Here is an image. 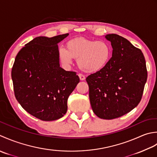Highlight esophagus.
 <instances>
[{
  "label": "esophagus",
  "instance_id": "1",
  "mask_svg": "<svg viewBox=\"0 0 157 157\" xmlns=\"http://www.w3.org/2000/svg\"><path fill=\"white\" fill-rule=\"evenodd\" d=\"M78 76H79V78H80V80H81V81H84V80L85 79V76L82 74H79Z\"/></svg>",
  "mask_w": 157,
  "mask_h": 157
}]
</instances>
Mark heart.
<instances>
[{
	"instance_id": "heart-1",
	"label": "heart",
	"mask_w": 157,
	"mask_h": 157,
	"mask_svg": "<svg viewBox=\"0 0 157 157\" xmlns=\"http://www.w3.org/2000/svg\"><path fill=\"white\" fill-rule=\"evenodd\" d=\"M59 57L63 64L69 66L72 58L78 59V66L82 71L94 73L104 68L112 54L110 43L105 40H89L76 38L69 40L66 49L60 47Z\"/></svg>"
}]
</instances>
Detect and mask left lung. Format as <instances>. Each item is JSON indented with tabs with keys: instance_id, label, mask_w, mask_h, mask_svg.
<instances>
[{
	"instance_id": "obj_1",
	"label": "left lung",
	"mask_w": 157,
	"mask_h": 157,
	"mask_svg": "<svg viewBox=\"0 0 157 157\" xmlns=\"http://www.w3.org/2000/svg\"><path fill=\"white\" fill-rule=\"evenodd\" d=\"M113 55L106 66L86 78L94 113L100 119H114L136 108L141 101L147 80L142 51L116 34L105 35Z\"/></svg>"
}]
</instances>
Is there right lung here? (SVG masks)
Listing matches in <instances>:
<instances>
[{"label":"right lung","instance_id":"obj_1","mask_svg":"<svg viewBox=\"0 0 157 157\" xmlns=\"http://www.w3.org/2000/svg\"><path fill=\"white\" fill-rule=\"evenodd\" d=\"M68 36H38L25 44L11 70L16 100L37 119L55 121L67 112V101L79 82L75 72L59 66L57 43Z\"/></svg>","mask_w":157,"mask_h":157}]
</instances>
